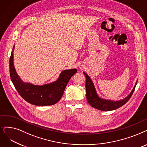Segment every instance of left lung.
Returning <instances> with one entry per match:
<instances>
[{"label":"left lung","mask_w":147,"mask_h":147,"mask_svg":"<svg viewBox=\"0 0 147 147\" xmlns=\"http://www.w3.org/2000/svg\"><path fill=\"white\" fill-rule=\"evenodd\" d=\"M86 77V98L89 104L93 108L102 111H110L118 109L124 105L131 98L134 90L138 81L135 83L133 89L129 95L124 99L118 101L107 99L99 96L92 79L86 73L83 72Z\"/></svg>","instance_id":"8db88e82"}]
</instances>
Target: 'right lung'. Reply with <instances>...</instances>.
Wrapping results in <instances>:
<instances>
[{"instance_id": "add662e5", "label": "right lung", "mask_w": 147, "mask_h": 147, "mask_svg": "<svg viewBox=\"0 0 147 147\" xmlns=\"http://www.w3.org/2000/svg\"><path fill=\"white\" fill-rule=\"evenodd\" d=\"M9 59V73L11 80L19 95L26 101L35 105H51L60 100L69 80L77 73V69L63 70L58 79L49 84L42 86L25 83L17 74L14 66V50Z\"/></svg>"}]
</instances>
